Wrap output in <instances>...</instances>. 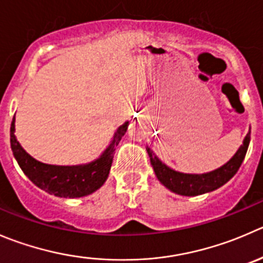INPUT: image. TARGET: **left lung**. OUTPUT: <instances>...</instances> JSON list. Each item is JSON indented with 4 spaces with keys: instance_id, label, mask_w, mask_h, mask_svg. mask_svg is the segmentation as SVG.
<instances>
[{
    "instance_id": "1",
    "label": "left lung",
    "mask_w": 263,
    "mask_h": 263,
    "mask_svg": "<svg viewBox=\"0 0 263 263\" xmlns=\"http://www.w3.org/2000/svg\"><path fill=\"white\" fill-rule=\"evenodd\" d=\"M249 141H251V129L244 139L243 145L238 149L233 158L226 164L217 170L202 175H190V173H181L167 167L159 158L152 152L149 146H146V152L149 154L150 163H152L154 172L158 180L171 191L180 195L195 196L200 194L210 193L225 185L236 172L246 158L248 150Z\"/></svg>"
}]
</instances>
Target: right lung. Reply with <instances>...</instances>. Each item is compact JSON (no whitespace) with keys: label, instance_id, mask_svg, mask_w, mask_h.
Instances as JSON below:
<instances>
[{"label":"right lung","instance_id":"1","mask_svg":"<svg viewBox=\"0 0 263 263\" xmlns=\"http://www.w3.org/2000/svg\"><path fill=\"white\" fill-rule=\"evenodd\" d=\"M127 127L128 122L117 129L110 145L106 147L100 158L82 165L45 164L30 157L20 146L15 137V117L12 118L10 127V142L17 164L35 186L45 190L46 193L60 198H80L92 194L104 185L113 163L116 146L126 134Z\"/></svg>","mask_w":263,"mask_h":263}]
</instances>
